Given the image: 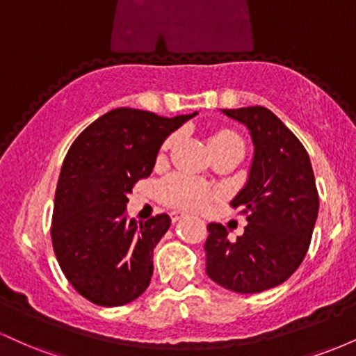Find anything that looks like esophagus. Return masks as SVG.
Wrapping results in <instances>:
<instances>
[{"mask_svg":"<svg viewBox=\"0 0 356 356\" xmlns=\"http://www.w3.org/2000/svg\"><path fill=\"white\" fill-rule=\"evenodd\" d=\"M184 218H187V214H184V212H181V211L170 212V219H172V222H177V220H181Z\"/></svg>","mask_w":356,"mask_h":356,"instance_id":"34e87169","label":"esophagus"}]
</instances>
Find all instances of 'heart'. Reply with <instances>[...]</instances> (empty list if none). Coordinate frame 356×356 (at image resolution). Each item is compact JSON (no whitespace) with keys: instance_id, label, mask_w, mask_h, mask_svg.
<instances>
[{"instance_id":"1","label":"heart","mask_w":356,"mask_h":356,"mask_svg":"<svg viewBox=\"0 0 356 356\" xmlns=\"http://www.w3.org/2000/svg\"><path fill=\"white\" fill-rule=\"evenodd\" d=\"M174 138L165 142L164 149L172 145ZM211 144L214 142H241L234 134L229 130H220L211 137ZM162 199L174 207H182V209H202L209 199L212 197V191L206 184L197 181V179L187 177V175H172L161 184Z\"/></svg>"}]
</instances>
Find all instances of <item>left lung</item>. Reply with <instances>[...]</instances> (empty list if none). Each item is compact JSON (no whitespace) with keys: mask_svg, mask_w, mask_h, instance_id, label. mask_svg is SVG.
<instances>
[{"mask_svg":"<svg viewBox=\"0 0 356 356\" xmlns=\"http://www.w3.org/2000/svg\"><path fill=\"white\" fill-rule=\"evenodd\" d=\"M220 112L246 127L254 150L248 181L231 201L246 212L248 226L234 243L222 224L207 226L206 273L222 288L252 295L296 271L309 248L320 201L308 152L271 110Z\"/></svg>","mask_w":356,"mask_h":356,"instance_id":"left-lung-1","label":"left lung"}]
</instances>
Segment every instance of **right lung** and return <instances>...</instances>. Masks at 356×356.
<instances>
[{
    "mask_svg": "<svg viewBox=\"0 0 356 356\" xmlns=\"http://www.w3.org/2000/svg\"><path fill=\"white\" fill-rule=\"evenodd\" d=\"M195 115L113 108L68 150L55 192L51 241L63 275L92 303L127 305L149 286L154 248L170 218L127 219V195L138 179L152 174L165 138Z\"/></svg>",
    "mask_w": 356,
    "mask_h": 356,
    "instance_id": "1",
    "label": "right lung"
}]
</instances>
